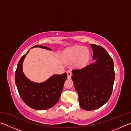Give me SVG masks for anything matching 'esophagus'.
<instances>
[{"label": "esophagus", "instance_id": "34e87169", "mask_svg": "<svg viewBox=\"0 0 131 131\" xmlns=\"http://www.w3.org/2000/svg\"><path fill=\"white\" fill-rule=\"evenodd\" d=\"M67 75H68V78L70 79L72 76V72L70 70H68L67 71Z\"/></svg>", "mask_w": 131, "mask_h": 131}]
</instances>
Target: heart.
I'll use <instances>...</instances> for the list:
<instances>
[{
	"mask_svg": "<svg viewBox=\"0 0 131 131\" xmlns=\"http://www.w3.org/2000/svg\"><path fill=\"white\" fill-rule=\"evenodd\" d=\"M64 60L70 63L74 61L77 67H83L88 63L90 58L88 48L80 46H74L66 49L63 53Z\"/></svg>",
	"mask_w": 131,
	"mask_h": 131,
	"instance_id": "obj_1",
	"label": "heart"
}]
</instances>
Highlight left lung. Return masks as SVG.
I'll list each match as a JSON object with an SVG mask.
<instances>
[{
    "label": "left lung",
    "mask_w": 131,
    "mask_h": 131,
    "mask_svg": "<svg viewBox=\"0 0 131 131\" xmlns=\"http://www.w3.org/2000/svg\"><path fill=\"white\" fill-rule=\"evenodd\" d=\"M90 45L94 62L81 69L72 70V76L80 106L88 111L97 109L107 102L115 79L113 60L108 52L101 46Z\"/></svg>",
    "instance_id": "left-lung-1"
}]
</instances>
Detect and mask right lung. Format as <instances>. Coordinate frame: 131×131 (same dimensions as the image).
I'll return each mask as SVG.
<instances>
[{"mask_svg":"<svg viewBox=\"0 0 131 131\" xmlns=\"http://www.w3.org/2000/svg\"><path fill=\"white\" fill-rule=\"evenodd\" d=\"M48 50L51 49L43 46H35ZM28 51L21 57L15 73V81L18 91L23 101L29 107L36 110H46L52 107L59 101L63 90L67 74H54L43 83L30 81L24 74L23 63Z\"/></svg>","mask_w":131,"mask_h":131,"instance_id":"1","label":"right lung"}]
</instances>
